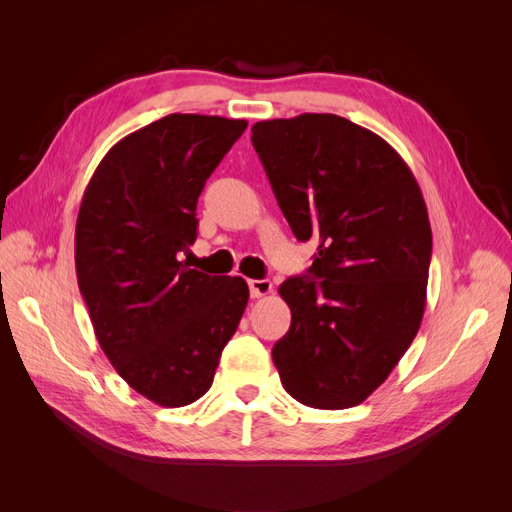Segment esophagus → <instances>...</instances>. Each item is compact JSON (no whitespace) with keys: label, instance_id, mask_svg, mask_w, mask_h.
Masks as SVG:
<instances>
[{"label":"esophagus","instance_id":"esophagus-1","mask_svg":"<svg viewBox=\"0 0 512 512\" xmlns=\"http://www.w3.org/2000/svg\"><path fill=\"white\" fill-rule=\"evenodd\" d=\"M250 292L254 299L267 297V294L273 292V282L271 280H250Z\"/></svg>","mask_w":512,"mask_h":512}]
</instances>
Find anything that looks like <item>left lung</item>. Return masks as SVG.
Instances as JSON below:
<instances>
[{"mask_svg": "<svg viewBox=\"0 0 512 512\" xmlns=\"http://www.w3.org/2000/svg\"><path fill=\"white\" fill-rule=\"evenodd\" d=\"M252 143L294 237L318 241L307 275L280 286L292 322L273 363L303 406H359L425 314L431 226L421 188L384 138L331 113L258 121Z\"/></svg>", "mask_w": 512, "mask_h": 512, "instance_id": "left-lung-1", "label": "left lung"}]
</instances>
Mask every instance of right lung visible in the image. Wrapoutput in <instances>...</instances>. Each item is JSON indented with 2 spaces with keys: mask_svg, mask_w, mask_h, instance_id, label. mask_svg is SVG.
<instances>
[{
  "mask_svg": "<svg viewBox=\"0 0 512 512\" xmlns=\"http://www.w3.org/2000/svg\"><path fill=\"white\" fill-rule=\"evenodd\" d=\"M245 119L173 113L121 138L89 179L74 232L76 280L117 374L164 408L203 397L235 335L243 277L188 267L205 181Z\"/></svg>",
  "mask_w": 512,
  "mask_h": 512,
  "instance_id": "right-lung-1",
  "label": "right lung"
}]
</instances>
